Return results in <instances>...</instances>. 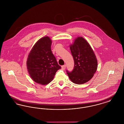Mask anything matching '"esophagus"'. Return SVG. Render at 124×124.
<instances>
[{"instance_id": "obj_1", "label": "esophagus", "mask_w": 124, "mask_h": 124, "mask_svg": "<svg viewBox=\"0 0 124 124\" xmlns=\"http://www.w3.org/2000/svg\"><path fill=\"white\" fill-rule=\"evenodd\" d=\"M61 67H62V69L63 70H65V68H66V65H62V66H61Z\"/></svg>"}]
</instances>
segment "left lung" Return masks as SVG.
Returning <instances> with one entry per match:
<instances>
[{
	"instance_id": "left-lung-1",
	"label": "left lung",
	"mask_w": 124,
	"mask_h": 124,
	"mask_svg": "<svg viewBox=\"0 0 124 124\" xmlns=\"http://www.w3.org/2000/svg\"><path fill=\"white\" fill-rule=\"evenodd\" d=\"M70 50L74 62L73 70L66 71L71 81L81 85L88 82L96 72L98 62L94 53L83 37H78L73 44L70 46Z\"/></svg>"
}]
</instances>
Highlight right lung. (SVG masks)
I'll return each mask as SVG.
<instances>
[{
  "label": "right lung",
  "instance_id": "add662e5",
  "mask_svg": "<svg viewBox=\"0 0 124 124\" xmlns=\"http://www.w3.org/2000/svg\"><path fill=\"white\" fill-rule=\"evenodd\" d=\"M52 41L44 37L36 43L28 57L27 68L33 81L45 85L51 82L61 67L51 50Z\"/></svg>",
  "mask_w": 124,
  "mask_h": 124
}]
</instances>
